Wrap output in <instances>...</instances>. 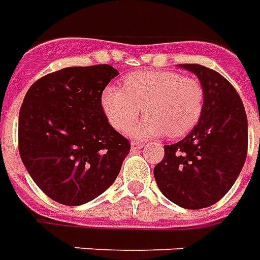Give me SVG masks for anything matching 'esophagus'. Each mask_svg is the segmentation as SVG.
Returning <instances> with one entry per match:
<instances>
[{"label": "esophagus", "mask_w": 260, "mask_h": 260, "mask_svg": "<svg viewBox=\"0 0 260 260\" xmlns=\"http://www.w3.org/2000/svg\"><path fill=\"white\" fill-rule=\"evenodd\" d=\"M144 147V144L143 143H139V141H132L131 143V149L132 151H139V149H141Z\"/></svg>", "instance_id": "esophagus-1"}]
</instances>
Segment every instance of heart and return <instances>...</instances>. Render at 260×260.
I'll use <instances>...</instances> for the list:
<instances>
[{
    "label": "heart",
    "instance_id": "b5f03b06",
    "mask_svg": "<svg viewBox=\"0 0 260 260\" xmlns=\"http://www.w3.org/2000/svg\"><path fill=\"white\" fill-rule=\"evenodd\" d=\"M100 103L107 120L117 131L125 129L143 108L147 116L126 129L134 139L163 134L181 137L200 121L204 89L199 80L176 72H135L124 80V90L107 86Z\"/></svg>",
    "mask_w": 260,
    "mask_h": 260
}]
</instances>
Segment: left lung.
<instances>
[{"label": "left lung", "instance_id": "obj_1", "mask_svg": "<svg viewBox=\"0 0 260 260\" xmlns=\"http://www.w3.org/2000/svg\"><path fill=\"white\" fill-rule=\"evenodd\" d=\"M179 68L198 76L203 86V115L183 140L164 145V157L153 175L167 199L187 210H200L219 202L243 168L247 116L235 88L218 72L198 64Z\"/></svg>", "mask_w": 260, "mask_h": 260}]
</instances>
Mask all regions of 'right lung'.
Segmentation results:
<instances>
[{"instance_id":"add662e5","label":"right lung","mask_w":260,"mask_h":260,"mask_svg":"<svg viewBox=\"0 0 260 260\" xmlns=\"http://www.w3.org/2000/svg\"><path fill=\"white\" fill-rule=\"evenodd\" d=\"M119 75L111 65L72 67L29 88L18 117V151L46 196L65 206L96 199L116 180L131 144L112 128L101 93Z\"/></svg>"}]
</instances>
